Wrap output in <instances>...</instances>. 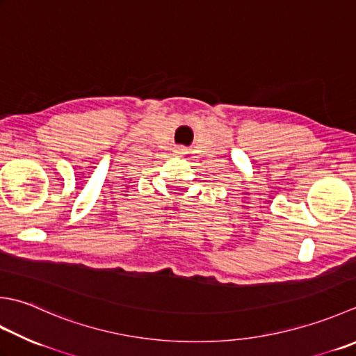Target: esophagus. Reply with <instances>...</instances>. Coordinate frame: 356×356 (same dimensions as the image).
<instances>
[{
	"instance_id": "obj_1",
	"label": "esophagus",
	"mask_w": 356,
	"mask_h": 356,
	"mask_svg": "<svg viewBox=\"0 0 356 356\" xmlns=\"http://www.w3.org/2000/svg\"><path fill=\"white\" fill-rule=\"evenodd\" d=\"M180 151H184V148H182V149H180Z\"/></svg>"
}]
</instances>
